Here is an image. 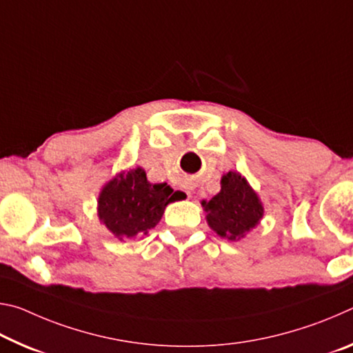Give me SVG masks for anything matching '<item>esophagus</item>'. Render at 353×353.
<instances>
[{
    "label": "esophagus",
    "instance_id": "esophagus-1",
    "mask_svg": "<svg viewBox=\"0 0 353 353\" xmlns=\"http://www.w3.org/2000/svg\"><path fill=\"white\" fill-rule=\"evenodd\" d=\"M185 190H187V194L191 196V190H190V188H185Z\"/></svg>",
    "mask_w": 353,
    "mask_h": 353
}]
</instances>
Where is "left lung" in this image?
<instances>
[{
	"instance_id": "8db88e82",
	"label": "left lung",
	"mask_w": 353,
	"mask_h": 353,
	"mask_svg": "<svg viewBox=\"0 0 353 353\" xmlns=\"http://www.w3.org/2000/svg\"><path fill=\"white\" fill-rule=\"evenodd\" d=\"M207 223L219 236L238 241L263 218V205L240 172L229 171L221 179V191L210 201H202Z\"/></svg>"
}]
</instances>
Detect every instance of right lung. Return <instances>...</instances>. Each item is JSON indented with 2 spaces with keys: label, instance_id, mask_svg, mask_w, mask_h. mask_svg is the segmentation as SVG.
<instances>
[{
  "label": "right lung",
  "instance_id": "right-lung-1",
  "mask_svg": "<svg viewBox=\"0 0 353 353\" xmlns=\"http://www.w3.org/2000/svg\"><path fill=\"white\" fill-rule=\"evenodd\" d=\"M181 198L170 185L148 182L141 168L123 171L101 190L98 216L118 240H132L154 229L165 207Z\"/></svg>",
  "mask_w": 353,
  "mask_h": 353
}]
</instances>
